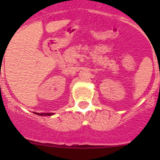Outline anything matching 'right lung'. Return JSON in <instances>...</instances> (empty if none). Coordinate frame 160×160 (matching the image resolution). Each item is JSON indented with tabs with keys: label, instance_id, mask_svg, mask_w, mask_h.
<instances>
[{
	"label": "right lung",
	"instance_id": "right-lung-1",
	"mask_svg": "<svg viewBox=\"0 0 160 160\" xmlns=\"http://www.w3.org/2000/svg\"><path fill=\"white\" fill-rule=\"evenodd\" d=\"M36 114H38V115H52L53 114L52 113H36Z\"/></svg>",
	"mask_w": 160,
	"mask_h": 160
}]
</instances>
